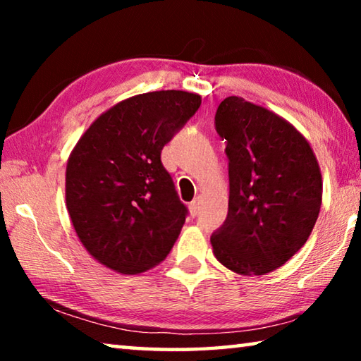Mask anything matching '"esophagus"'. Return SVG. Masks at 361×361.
Wrapping results in <instances>:
<instances>
[{
    "instance_id": "1",
    "label": "esophagus",
    "mask_w": 361,
    "mask_h": 361,
    "mask_svg": "<svg viewBox=\"0 0 361 361\" xmlns=\"http://www.w3.org/2000/svg\"><path fill=\"white\" fill-rule=\"evenodd\" d=\"M199 205H200V197H195L191 204L188 205V209H189V215L191 216H197V213H199Z\"/></svg>"
}]
</instances>
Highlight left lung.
Wrapping results in <instances>:
<instances>
[{"instance_id": "left-lung-1", "label": "left lung", "mask_w": 361, "mask_h": 361, "mask_svg": "<svg viewBox=\"0 0 361 361\" xmlns=\"http://www.w3.org/2000/svg\"><path fill=\"white\" fill-rule=\"evenodd\" d=\"M215 126L228 142L229 209L210 239L213 255L240 276H264L314 229L323 194L319 161L291 122L242 97L219 103Z\"/></svg>"}]
</instances>
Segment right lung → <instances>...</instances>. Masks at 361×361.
Instances as JSON below:
<instances>
[{
  "label": "right lung",
  "instance_id": "obj_1",
  "mask_svg": "<svg viewBox=\"0 0 361 361\" xmlns=\"http://www.w3.org/2000/svg\"><path fill=\"white\" fill-rule=\"evenodd\" d=\"M200 103V95L185 90L133 95L102 113L71 149L66 210L78 239L100 264L133 276L172 250L186 207L161 151Z\"/></svg>",
  "mask_w": 361,
  "mask_h": 361
}]
</instances>
